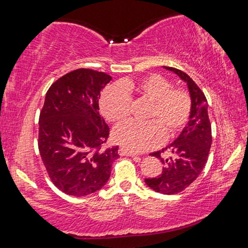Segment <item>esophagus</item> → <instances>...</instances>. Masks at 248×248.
Segmentation results:
<instances>
[{"mask_svg": "<svg viewBox=\"0 0 248 248\" xmlns=\"http://www.w3.org/2000/svg\"><path fill=\"white\" fill-rule=\"evenodd\" d=\"M118 153H119V155H121V156H137L138 155V153L133 152V151L124 149V148H120L118 150Z\"/></svg>", "mask_w": 248, "mask_h": 248, "instance_id": "obj_1", "label": "esophagus"}]
</instances>
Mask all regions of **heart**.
I'll return each instance as SVG.
<instances>
[{
    "label": "heart",
    "instance_id": "1",
    "mask_svg": "<svg viewBox=\"0 0 248 248\" xmlns=\"http://www.w3.org/2000/svg\"><path fill=\"white\" fill-rule=\"evenodd\" d=\"M130 97L150 104L144 117L146 123H125L114 129L111 136L116 143L133 152L156 148L164 137L166 140L177 137L189 119V94L182 89H171V84L158 74L138 82L125 79L105 90L99 102L103 116L109 123H123L129 115Z\"/></svg>",
    "mask_w": 248,
    "mask_h": 248
}]
</instances>
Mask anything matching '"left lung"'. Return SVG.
<instances>
[{"mask_svg": "<svg viewBox=\"0 0 248 248\" xmlns=\"http://www.w3.org/2000/svg\"><path fill=\"white\" fill-rule=\"evenodd\" d=\"M164 69L177 74L187 84L191 100L189 120L177 139L163 149L170 153L163 158L161 151L153 152V156L161 159L162 174L153 178H145L146 186L164 195H175L183 191L202 171L211 148V124L208 116V102L197 84L183 71L170 66Z\"/></svg>", "mask_w": 248, "mask_h": 248, "instance_id": "8db88e82", "label": "left lung"}]
</instances>
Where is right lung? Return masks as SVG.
Listing matches in <instances>:
<instances>
[{
  "mask_svg": "<svg viewBox=\"0 0 248 248\" xmlns=\"http://www.w3.org/2000/svg\"><path fill=\"white\" fill-rule=\"evenodd\" d=\"M104 72L78 69L54 82L39 116L38 148L54 186L83 197L107 184L118 146L100 150L109 127L99 115L100 92L111 81Z\"/></svg>",
  "mask_w": 248,
  "mask_h": 248,
  "instance_id": "add662e5",
  "label": "right lung"
}]
</instances>
